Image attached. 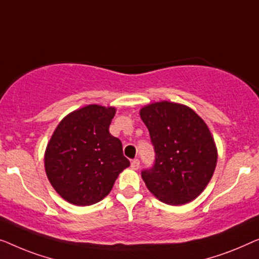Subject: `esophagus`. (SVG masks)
<instances>
[{
  "instance_id": "34e87169",
  "label": "esophagus",
  "mask_w": 259,
  "mask_h": 259,
  "mask_svg": "<svg viewBox=\"0 0 259 259\" xmlns=\"http://www.w3.org/2000/svg\"><path fill=\"white\" fill-rule=\"evenodd\" d=\"M131 167H133L134 170H137L138 167H140V161H138L137 158H135L131 161Z\"/></svg>"
}]
</instances>
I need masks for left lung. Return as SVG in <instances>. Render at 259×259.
<instances>
[{
    "mask_svg": "<svg viewBox=\"0 0 259 259\" xmlns=\"http://www.w3.org/2000/svg\"><path fill=\"white\" fill-rule=\"evenodd\" d=\"M155 150L151 167L142 170L149 190L163 203L182 205L205 189L217 163L205 123L185 105L158 102L141 110Z\"/></svg>",
    "mask_w": 259,
    "mask_h": 259,
    "instance_id": "1",
    "label": "left lung"
}]
</instances>
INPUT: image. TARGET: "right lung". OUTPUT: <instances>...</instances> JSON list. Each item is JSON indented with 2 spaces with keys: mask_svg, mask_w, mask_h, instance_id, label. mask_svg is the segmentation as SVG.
<instances>
[{
  "mask_svg": "<svg viewBox=\"0 0 259 259\" xmlns=\"http://www.w3.org/2000/svg\"><path fill=\"white\" fill-rule=\"evenodd\" d=\"M115 108L87 107L62 119L47 147L45 165L54 189L69 203L92 205L111 191L130 165L122 142L109 133Z\"/></svg>",
  "mask_w": 259,
  "mask_h": 259,
  "instance_id": "add662e5",
  "label": "right lung"
}]
</instances>
